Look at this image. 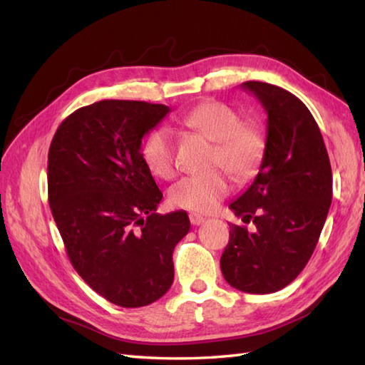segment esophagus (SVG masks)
Wrapping results in <instances>:
<instances>
[{
	"mask_svg": "<svg viewBox=\"0 0 365 365\" xmlns=\"http://www.w3.org/2000/svg\"><path fill=\"white\" fill-rule=\"evenodd\" d=\"M205 221L204 216H200L197 213H190V222L192 224V226H200Z\"/></svg>",
	"mask_w": 365,
	"mask_h": 365,
	"instance_id": "34e87169",
	"label": "esophagus"
}]
</instances>
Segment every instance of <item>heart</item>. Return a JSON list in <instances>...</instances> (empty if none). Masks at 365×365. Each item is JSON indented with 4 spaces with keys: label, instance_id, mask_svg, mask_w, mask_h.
<instances>
[{
    "label": "heart",
    "instance_id": "b5f03b06",
    "mask_svg": "<svg viewBox=\"0 0 365 365\" xmlns=\"http://www.w3.org/2000/svg\"><path fill=\"white\" fill-rule=\"evenodd\" d=\"M187 128L215 143L212 168L226 169L238 180L250 178L265 155V135L251 122H242L240 114L224 103L204 102L182 118ZM147 169L160 178L175 174V150L170 131L165 127L150 131L141 147ZM227 175L216 170L208 175H188L169 190L170 204L183 210L210 213L229 195Z\"/></svg>",
    "mask_w": 365,
    "mask_h": 365
}]
</instances>
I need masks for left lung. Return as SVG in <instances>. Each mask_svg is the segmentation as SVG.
Listing matches in <instances>:
<instances>
[{
    "mask_svg": "<svg viewBox=\"0 0 365 365\" xmlns=\"http://www.w3.org/2000/svg\"><path fill=\"white\" fill-rule=\"evenodd\" d=\"M242 88L265 108L267 144L251 187L229 205L255 230L232 224L220 263L234 289L274 293L298 277L319 243L332 173L320 128L298 97L262 81Z\"/></svg>",
    "mask_w": 365,
    "mask_h": 365,
    "instance_id": "8db88e82",
    "label": "left lung"
}]
</instances>
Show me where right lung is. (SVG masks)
Returning <instances> with one entry per match:
<instances>
[{
	"instance_id": "1",
	"label": "right lung",
	"mask_w": 365,
	"mask_h": 365,
	"mask_svg": "<svg viewBox=\"0 0 365 365\" xmlns=\"http://www.w3.org/2000/svg\"><path fill=\"white\" fill-rule=\"evenodd\" d=\"M169 111L102 100L64 119L48 150V202L68 259L120 307L152 304L170 289L174 247L190 230L185 210L155 213L163 192L141 157L143 136Z\"/></svg>"
}]
</instances>
